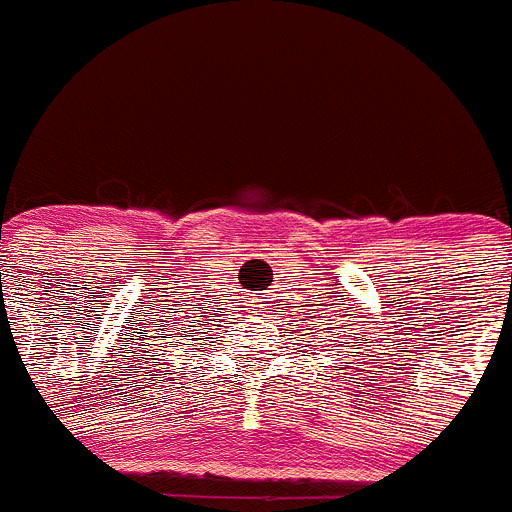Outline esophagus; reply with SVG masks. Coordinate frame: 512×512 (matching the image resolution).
Wrapping results in <instances>:
<instances>
[{"label": "esophagus", "mask_w": 512, "mask_h": 512, "mask_svg": "<svg viewBox=\"0 0 512 512\" xmlns=\"http://www.w3.org/2000/svg\"><path fill=\"white\" fill-rule=\"evenodd\" d=\"M255 302H260V299H255ZM255 307H260V305H255Z\"/></svg>", "instance_id": "34e87169"}]
</instances>
